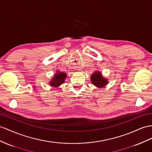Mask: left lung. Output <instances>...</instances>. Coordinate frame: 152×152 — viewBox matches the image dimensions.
Segmentation results:
<instances>
[{"instance_id":"left-lung-1","label":"left lung","mask_w":152,"mask_h":152,"mask_svg":"<svg viewBox=\"0 0 152 152\" xmlns=\"http://www.w3.org/2000/svg\"><path fill=\"white\" fill-rule=\"evenodd\" d=\"M92 83L97 87H103L108 83V80L103 77L102 72L96 71L93 73L91 77Z\"/></svg>"}]
</instances>
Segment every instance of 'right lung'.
I'll return each instance as SVG.
<instances>
[{"instance_id":"add662e5","label":"right lung","mask_w":152,"mask_h":152,"mask_svg":"<svg viewBox=\"0 0 152 152\" xmlns=\"http://www.w3.org/2000/svg\"><path fill=\"white\" fill-rule=\"evenodd\" d=\"M67 75L65 72H62L57 71L56 73L54 75L52 80L50 81L49 85L53 87H58L64 83L65 79Z\"/></svg>"}]
</instances>
